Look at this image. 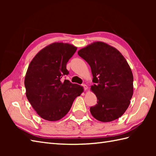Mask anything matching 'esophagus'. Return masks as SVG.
Returning <instances> with one entry per match:
<instances>
[{
	"label": "esophagus",
	"instance_id": "1",
	"mask_svg": "<svg viewBox=\"0 0 156 156\" xmlns=\"http://www.w3.org/2000/svg\"><path fill=\"white\" fill-rule=\"evenodd\" d=\"M82 86H83V87H84V90H85V91L88 90V86H87V85H86V84H83V85H82Z\"/></svg>",
	"mask_w": 156,
	"mask_h": 156
}]
</instances>
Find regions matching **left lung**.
<instances>
[{
	"label": "left lung",
	"mask_w": 156,
	"mask_h": 156,
	"mask_svg": "<svg viewBox=\"0 0 156 156\" xmlns=\"http://www.w3.org/2000/svg\"><path fill=\"white\" fill-rule=\"evenodd\" d=\"M78 54L90 65L94 84L90 90L97 104L90 108L101 122H111L125 113L133 94V76L121 53L112 46L95 41L80 49Z\"/></svg>",
	"instance_id": "8db88e82"
}]
</instances>
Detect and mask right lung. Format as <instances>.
Listing matches in <instances>:
<instances>
[{
    "label": "right lung",
    "instance_id": "obj_1",
    "mask_svg": "<svg viewBox=\"0 0 156 156\" xmlns=\"http://www.w3.org/2000/svg\"><path fill=\"white\" fill-rule=\"evenodd\" d=\"M77 48L55 42L39 51L29 65L25 77L26 97L37 115L48 121L60 120L69 112L84 88L68 80L67 62Z\"/></svg>",
    "mask_w": 156,
    "mask_h": 156
}]
</instances>
